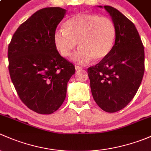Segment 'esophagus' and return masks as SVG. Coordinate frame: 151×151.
Listing matches in <instances>:
<instances>
[{
  "label": "esophagus",
  "mask_w": 151,
  "mask_h": 151,
  "mask_svg": "<svg viewBox=\"0 0 151 151\" xmlns=\"http://www.w3.org/2000/svg\"><path fill=\"white\" fill-rule=\"evenodd\" d=\"M75 68H76V70H81L82 69H83V68H81V67H80V66H78V65H76L75 66Z\"/></svg>",
  "instance_id": "obj_1"
}]
</instances>
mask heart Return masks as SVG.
<instances>
[{"label": "heart", "instance_id": "1", "mask_svg": "<svg viewBox=\"0 0 151 151\" xmlns=\"http://www.w3.org/2000/svg\"><path fill=\"white\" fill-rule=\"evenodd\" d=\"M116 37L113 22L107 17L94 14H76L65 23V29L55 31L54 42L56 49L63 57H68L78 43L80 46L72 60L83 65L92 59L99 61L113 49Z\"/></svg>", "mask_w": 151, "mask_h": 151}]
</instances>
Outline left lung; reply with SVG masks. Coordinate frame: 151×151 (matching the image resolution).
<instances>
[{
	"label": "left lung",
	"instance_id": "1",
	"mask_svg": "<svg viewBox=\"0 0 151 151\" xmlns=\"http://www.w3.org/2000/svg\"><path fill=\"white\" fill-rule=\"evenodd\" d=\"M102 8V6H99ZM116 26L110 53L87 69L93 98L104 111L115 113L134 98L145 72V52L132 22L115 8L104 6Z\"/></svg>",
	"mask_w": 151,
	"mask_h": 151
}]
</instances>
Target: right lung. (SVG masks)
I'll return each mask as SVG.
<instances>
[{
  "mask_svg": "<svg viewBox=\"0 0 151 151\" xmlns=\"http://www.w3.org/2000/svg\"><path fill=\"white\" fill-rule=\"evenodd\" d=\"M66 10L48 7L23 22L8 47L11 79L23 103L40 114H51L63 105L75 66L56 49L54 35Z\"/></svg>",
  "mask_w": 151,
  "mask_h": 151,
  "instance_id": "obj_1",
  "label": "right lung"
}]
</instances>
